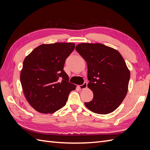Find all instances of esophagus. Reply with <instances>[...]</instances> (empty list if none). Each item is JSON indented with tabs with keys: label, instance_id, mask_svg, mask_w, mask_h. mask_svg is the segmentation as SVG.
<instances>
[{
	"label": "esophagus",
	"instance_id": "1",
	"mask_svg": "<svg viewBox=\"0 0 150 150\" xmlns=\"http://www.w3.org/2000/svg\"><path fill=\"white\" fill-rule=\"evenodd\" d=\"M87 85H88L87 82H84L83 84L79 86V88H80L81 90H84V89H85V88H87Z\"/></svg>",
	"mask_w": 150,
	"mask_h": 150
}]
</instances>
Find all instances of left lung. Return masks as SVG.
<instances>
[{"label":"left lung","mask_w":150,"mask_h":150,"mask_svg":"<svg viewBox=\"0 0 150 150\" xmlns=\"http://www.w3.org/2000/svg\"><path fill=\"white\" fill-rule=\"evenodd\" d=\"M75 50L86 61L91 101L84 103L93 113L108 114L120 106L128 92L130 72L117 50L104 44L81 43Z\"/></svg>","instance_id":"obj_1"}]
</instances>
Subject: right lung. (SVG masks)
<instances>
[{
    "mask_svg": "<svg viewBox=\"0 0 150 150\" xmlns=\"http://www.w3.org/2000/svg\"><path fill=\"white\" fill-rule=\"evenodd\" d=\"M74 49V43L42 44L24 59L21 85L26 100L36 111L55 112L65 106L70 91L75 90L63 69Z\"/></svg>",
    "mask_w": 150,
    "mask_h": 150,
    "instance_id": "add662e5",
    "label": "right lung"
}]
</instances>
